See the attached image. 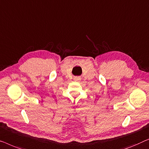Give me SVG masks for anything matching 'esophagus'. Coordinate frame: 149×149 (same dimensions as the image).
Here are the masks:
<instances>
[{"label": "esophagus", "mask_w": 149, "mask_h": 149, "mask_svg": "<svg viewBox=\"0 0 149 149\" xmlns=\"http://www.w3.org/2000/svg\"><path fill=\"white\" fill-rule=\"evenodd\" d=\"M74 80L75 81H79L81 80V77L79 76H75L74 77Z\"/></svg>", "instance_id": "1"}]
</instances>
